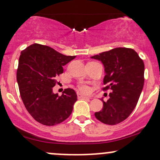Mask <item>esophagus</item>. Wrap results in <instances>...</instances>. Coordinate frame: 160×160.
<instances>
[{"label":"esophagus","mask_w":160,"mask_h":160,"mask_svg":"<svg viewBox=\"0 0 160 160\" xmlns=\"http://www.w3.org/2000/svg\"><path fill=\"white\" fill-rule=\"evenodd\" d=\"M77 97H78V99H87V100H89L88 97H86V96H85V95H82V94H80V93H77Z\"/></svg>","instance_id":"obj_1"}]
</instances>
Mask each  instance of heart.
Returning <instances> with one entry per match:
<instances>
[{
    "instance_id": "b5f03b06",
    "label": "heart",
    "mask_w": 160,
    "mask_h": 160,
    "mask_svg": "<svg viewBox=\"0 0 160 160\" xmlns=\"http://www.w3.org/2000/svg\"><path fill=\"white\" fill-rule=\"evenodd\" d=\"M78 89L82 92L85 93V94H88V93L91 92V88L88 85H85V84H81V85H78Z\"/></svg>"
}]
</instances>
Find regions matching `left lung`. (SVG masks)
<instances>
[{
  "mask_svg": "<svg viewBox=\"0 0 160 160\" xmlns=\"http://www.w3.org/2000/svg\"><path fill=\"white\" fill-rule=\"evenodd\" d=\"M91 58L101 61L105 76L103 91L110 89L109 98L103 101V109L94 113L107 125L119 124L130 116L135 108L144 83V63L132 48H116Z\"/></svg>",
  "mask_w": 160,
  "mask_h": 160,
  "instance_id": "8db88e82",
  "label": "left lung"
}]
</instances>
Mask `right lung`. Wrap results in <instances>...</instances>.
Returning <instances> with one entry per match:
<instances>
[{
    "mask_svg": "<svg viewBox=\"0 0 160 160\" xmlns=\"http://www.w3.org/2000/svg\"><path fill=\"white\" fill-rule=\"evenodd\" d=\"M75 56H66L53 48L33 44L21 52L17 79L23 103L38 122L52 126L70 116L77 94L65 89L61 96L53 92L56 78L63 72L62 66Z\"/></svg>",
    "mask_w": 160,
    "mask_h": 160,
    "instance_id": "add662e5",
    "label": "right lung"
}]
</instances>
